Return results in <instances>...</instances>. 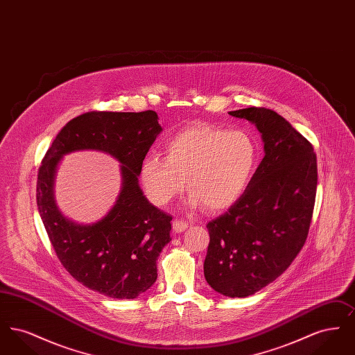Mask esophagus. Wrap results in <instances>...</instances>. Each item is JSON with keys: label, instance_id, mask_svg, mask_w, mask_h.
I'll use <instances>...</instances> for the list:
<instances>
[{"label": "esophagus", "instance_id": "1", "mask_svg": "<svg viewBox=\"0 0 355 355\" xmlns=\"http://www.w3.org/2000/svg\"><path fill=\"white\" fill-rule=\"evenodd\" d=\"M187 225L189 223L186 220H175L173 222V230L175 233H182V232H185L186 229H187Z\"/></svg>", "mask_w": 355, "mask_h": 355}]
</instances>
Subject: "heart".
I'll return each mask as SVG.
<instances>
[{
    "label": "heart",
    "instance_id": "b5f03b06",
    "mask_svg": "<svg viewBox=\"0 0 355 355\" xmlns=\"http://www.w3.org/2000/svg\"><path fill=\"white\" fill-rule=\"evenodd\" d=\"M165 158L150 154L141 166L142 186L153 203L165 206L184 189L187 205L222 211L236 205L253 182L259 150L243 129L227 130L207 123L186 126L165 142Z\"/></svg>",
    "mask_w": 355,
    "mask_h": 355
}]
</instances>
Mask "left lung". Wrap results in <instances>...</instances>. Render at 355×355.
Returning <instances> with one entry per match:
<instances>
[{"instance_id": "8db88e82", "label": "left lung", "mask_w": 355, "mask_h": 355, "mask_svg": "<svg viewBox=\"0 0 355 355\" xmlns=\"http://www.w3.org/2000/svg\"><path fill=\"white\" fill-rule=\"evenodd\" d=\"M255 125L265 157L245 196L206 227L203 262L217 293L245 298L286 270L307 238L317 191V155L286 119L265 107L229 112Z\"/></svg>"}]
</instances>
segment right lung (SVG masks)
Masks as SVG:
<instances>
[{"instance_id":"1","label":"right lung","mask_w":355,"mask_h":355,"mask_svg":"<svg viewBox=\"0 0 355 355\" xmlns=\"http://www.w3.org/2000/svg\"><path fill=\"white\" fill-rule=\"evenodd\" d=\"M161 132L153 110L85 113L61 129L38 170L37 206L58 259L84 286L110 298L133 300L149 290L157 279L155 261L171 241V217L149 202L138 184L142 162ZM81 150L106 152L121 164L118 201L92 224L68 219L53 197L60 159Z\"/></svg>"}]
</instances>
